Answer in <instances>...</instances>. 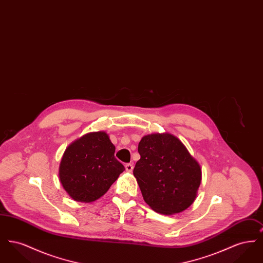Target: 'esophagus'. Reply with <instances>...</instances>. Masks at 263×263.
I'll return each mask as SVG.
<instances>
[{"label": "esophagus", "mask_w": 263, "mask_h": 263, "mask_svg": "<svg viewBox=\"0 0 263 263\" xmlns=\"http://www.w3.org/2000/svg\"><path fill=\"white\" fill-rule=\"evenodd\" d=\"M126 172L131 173L133 171V164L132 163H126L125 164Z\"/></svg>", "instance_id": "1"}]
</instances>
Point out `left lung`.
Segmentation results:
<instances>
[{
  "instance_id": "8db88e82",
  "label": "left lung",
  "mask_w": 263,
  "mask_h": 263,
  "mask_svg": "<svg viewBox=\"0 0 263 263\" xmlns=\"http://www.w3.org/2000/svg\"><path fill=\"white\" fill-rule=\"evenodd\" d=\"M133 174L145 202L156 212H182L194 202L201 167L178 138L170 133L146 135Z\"/></svg>"
}]
</instances>
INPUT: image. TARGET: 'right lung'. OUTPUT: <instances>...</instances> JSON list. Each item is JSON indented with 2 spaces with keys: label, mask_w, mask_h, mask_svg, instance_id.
Returning <instances> with one entry per match:
<instances>
[{
  "label": "right lung",
  "mask_w": 263,
  "mask_h": 263,
  "mask_svg": "<svg viewBox=\"0 0 263 263\" xmlns=\"http://www.w3.org/2000/svg\"><path fill=\"white\" fill-rule=\"evenodd\" d=\"M115 146L103 132H91L66 149L59 166V178L75 201L98 200L112 185L124 165L114 157Z\"/></svg>",
  "instance_id": "1"
}]
</instances>
